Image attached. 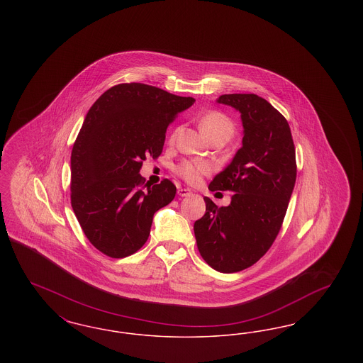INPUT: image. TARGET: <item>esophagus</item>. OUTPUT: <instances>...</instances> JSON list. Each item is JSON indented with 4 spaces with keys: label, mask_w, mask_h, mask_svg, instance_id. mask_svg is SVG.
<instances>
[{
    "label": "esophagus",
    "mask_w": 363,
    "mask_h": 363,
    "mask_svg": "<svg viewBox=\"0 0 363 363\" xmlns=\"http://www.w3.org/2000/svg\"><path fill=\"white\" fill-rule=\"evenodd\" d=\"M189 189H185V188H181V189H178V196H181V197H186V196H190Z\"/></svg>",
    "instance_id": "esophagus-1"
}]
</instances>
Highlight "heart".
<instances>
[{
	"mask_svg": "<svg viewBox=\"0 0 363 363\" xmlns=\"http://www.w3.org/2000/svg\"><path fill=\"white\" fill-rule=\"evenodd\" d=\"M200 129L209 140L215 138H223L228 140L234 135L235 126L225 113L220 111H208L200 118ZM177 136V130H174L170 136V141H174ZM212 172L211 163L206 160H184L175 167V173L179 175L184 181H186L190 185H197L204 175Z\"/></svg>",
	"mask_w": 363,
	"mask_h": 363,
	"instance_id": "b5f03b06",
	"label": "heart"
}]
</instances>
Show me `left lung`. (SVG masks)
<instances>
[{
  "mask_svg": "<svg viewBox=\"0 0 363 363\" xmlns=\"http://www.w3.org/2000/svg\"><path fill=\"white\" fill-rule=\"evenodd\" d=\"M241 113L242 147L209 184L233 191L228 207L204 197L206 213L194 222L201 257L213 269L233 274L257 262L272 246L286 216L296 179L293 136L287 120L255 94L218 99Z\"/></svg>",
  "mask_w": 363,
  "mask_h": 363,
  "instance_id": "1",
  "label": "left lung"
}]
</instances>
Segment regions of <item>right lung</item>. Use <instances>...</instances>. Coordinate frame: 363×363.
Wrapping results in <instances>:
<instances>
[{"mask_svg":"<svg viewBox=\"0 0 363 363\" xmlns=\"http://www.w3.org/2000/svg\"><path fill=\"white\" fill-rule=\"evenodd\" d=\"M194 104L157 86L123 83L91 106L70 156V203L88 241L123 259L148 240L154 213L170 204L177 188L163 179L143 188L147 156L159 157L166 129Z\"/></svg>","mask_w":363,"mask_h":363,"instance_id":"obj_1","label":"right lung"}]
</instances>
